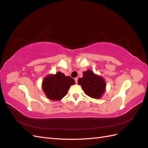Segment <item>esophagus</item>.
Returning <instances> with one entry per match:
<instances>
[{"mask_svg":"<svg viewBox=\"0 0 148 148\" xmlns=\"http://www.w3.org/2000/svg\"><path fill=\"white\" fill-rule=\"evenodd\" d=\"M75 81L76 83H78V78H75Z\"/></svg>","mask_w":148,"mask_h":148,"instance_id":"obj_1","label":"esophagus"}]
</instances>
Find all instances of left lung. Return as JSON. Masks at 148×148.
I'll use <instances>...</instances> for the list:
<instances>
[{"instance_id": "1", "label": "left lung", "mask_w": 148, "mask_h": 148, "mask_svg": "<svg viewBox=\"0 0 148 148\" xmlns=\"http://www.w3.org/2000/svg\"><path fill=\"white\" fill-rule=\"evenodd\" d=\"M78 84L81 85L88 96L95 99L100 98L105 91L106 83L104 79L89 70L84 71L83 78L78 79Z\"/></svg>"}]
</instances>
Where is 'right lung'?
Returning a JSON list of instances; mask_svg holds the SVG:
<instances>
[{
    "instance_id": "add662e5",
    "label": "right lung",
    "mask_w": 148,
    "mask_h": 148,
    "mask_svg": "<svg viewBox=\"0 0 148 148\" xmlns=\"http://www.w3.org/2000/svg\"><path fill=\"white\" fill-rule=\"evenodd\" d=\"M75 83L70 77H66L60 71L54 75H49L42 82V89L47 97L51 100L61 99L67 93L71 85Z\"/></svg>"
}]
</instances>
